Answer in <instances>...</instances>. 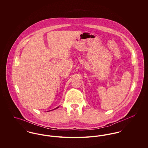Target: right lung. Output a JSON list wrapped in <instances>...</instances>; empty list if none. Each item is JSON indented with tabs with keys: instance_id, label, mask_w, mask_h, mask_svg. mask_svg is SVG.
<instances>
[{
	"instance_id": "1",
	"label": "right lung",
	"mask_w": 148,
	"mask_h": 148,
	"mask_svg": "<svg viewBox=\"0 0 148 148\" xmlns=\"http://www.w3.org/2000/svg\"><path fill=\"white\" fill-rule=\"evenodd\" d=\"M59 106H58V107H57V108H55V109H53V110H55V109H57V108H59ZM51 110H49V111H51Z\"/></svg>"
}]
</instances>
